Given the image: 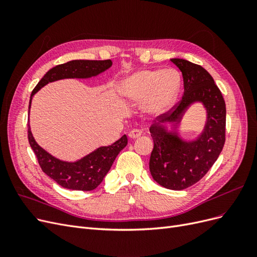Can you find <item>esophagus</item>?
Segmentation results:
<instances>
[{
  "label": "esophagus",
  "mask_w": 257,
  "mask_h": 257,
  "mask_svg": "<svg viewBox=\"0 0 257 257\" xmlns=\"http://www.w3.org/2000/svg\"><path fill=\"white\" fill-rule=\"evenodd\" d=\"M142 135H143V131L137 130V128L132 130V131L130 132V133H128V137L132 138V139H136V138H138V137H141Z\"/></svg>",
  "instance_id": "esophagus-1"
}]
</instances>
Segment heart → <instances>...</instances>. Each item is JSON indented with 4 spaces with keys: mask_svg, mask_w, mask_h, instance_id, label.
Instances as JSON below:
<instances>
[{
    "mask_svg": "<svg viewBox=\"0 0 257 257\" xmlns=\"http://www.w3.org/2000/svg\"><path fill=\"white\" fill-rule=\"evenodd\" d=\"M181 88V77L175 69H146L121 83V95L128 102L142 103L150 114H160L173 107Z\"/></svg>",
    "mask_w": 257,
    "mask_h": 257,
    "instance_id": "1",
    "label": "heart"
}]
</instances>
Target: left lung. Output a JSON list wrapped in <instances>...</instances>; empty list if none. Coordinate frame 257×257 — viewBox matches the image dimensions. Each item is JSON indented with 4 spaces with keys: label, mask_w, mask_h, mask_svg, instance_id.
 I'll use <instances>...</instances> for the list:
<instances>
[{
    "label": "left lung",
    "mask_w": 257,
    "mask_h": 257,
    "mask_svg": "<svg viewBox=\"0 0 257 257\" xmlns=\"http://www.w3.org/2000/svg\"><path fill=\"white\" fill-rule=\"evenodd\" d=\"M170 61L182 73L184 93L179 103L158 119L178 124L189 106L195 102L203 103L207 110L205 130L193 142L181 141L176 132H167L160 124L150 127L154 143L150 173L162 186L180 191L198 182L219 158L225 143L226 107L220 89L204 67L183 59Z\"/></svg>",
    "instance_id": "1"
}]
</instances>
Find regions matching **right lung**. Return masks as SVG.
<instances>
[{"label": "right lung", "mask_w": 257, "mask_h": 257, "mask_svg": "<svg viewBox=\"0 0 257 257\" xmlns=\"http://www.w3.org/2000/svg\"><path fill=\"white\" fill-rule=\"evenodd\" d=\"M111 65V60H74L52 67L32 91L29 109L33 95L47 83L64 78H90L103 73ZM28 138L43 172L59 185L75 191H92L96 189L109 172L116 155L127 145V137L123 135L111 146L100 147L81 160L69 163L56 159L38 146L31 132L30 124H28Z\"/></svg>", "instance_id": "1"}]
</instances>
